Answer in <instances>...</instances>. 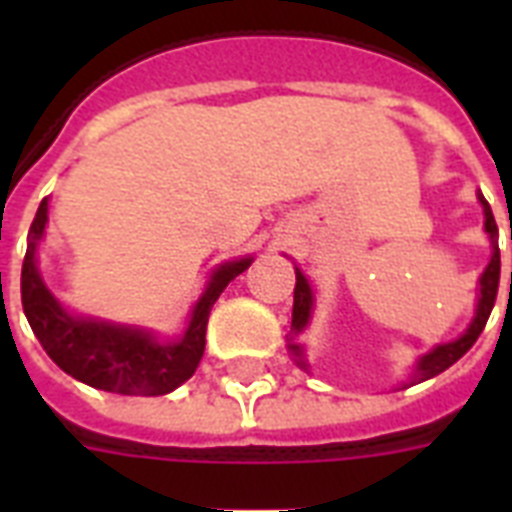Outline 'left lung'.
Wrapping results in <instances>:
<instances>
[{
	"instance_id": "8db88e82",
	"label": "left lung",
	"mask_w": 512,
	"mask_h": 512,
	"mask_svg": "<svg viewBox=\"0 0 512 512\" xmlns=\"http://www.w3.org/2000/svg\"><path fill=\"white\" fill-rule=\"evenodd\" d=\"M478 201H481V207H484V231L489 233V241H492V257H489V265H486L484 273H481V279H478L476 316H473L468 329H465L457 340L441 342V345H433L428 353H422V356L417 358V364H414L412 377H409V382H401V388H409V385L430 380V377H436V374H441L444 369H449L454 361H460V358L473 348V342L478 340V335L484 332L486 319H489V313H492L494 300H497V287H500V241H497V223H494L492 207H489V201L484 199V193H478ZM295 276L297 284L295 305H292V335H289L287 340V350L289 356H292V361H295L300 369L308 372L311 364H308V358H305V345L300 342V335H303L305 329H308V324H311L313 289L300 268H295Z\"/></svg>"
}]
</instances>
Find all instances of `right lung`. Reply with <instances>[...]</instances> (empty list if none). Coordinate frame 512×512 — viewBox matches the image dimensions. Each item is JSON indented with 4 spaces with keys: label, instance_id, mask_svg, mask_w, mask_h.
<instances>
[{
    "label": "right lung",
    "instance_id": "right-lung-1",
    "mask_svg": "<svg viewBox=\"0 0 512 512\" xmlns=\"http://www.w3.org/2000/svg\"><path fill=\"white\" fill-rule=\"evenodd\" d=\"M47 199L36 209L28 231L26 260L20 271V300L36 340L47 356L90 388L122 393V396H164L180 388L199 366L204 356L207 319L217 297L239 273L252 265L255 257H236L217 265L196 300L188 327L180 337L159 340L156 332L132 324L95 319L71 313L52 295L39 273V241L47 228Z\"/></svg>",
    "mask_w": 512,
    "mask_h": 512
}]
</instances>
